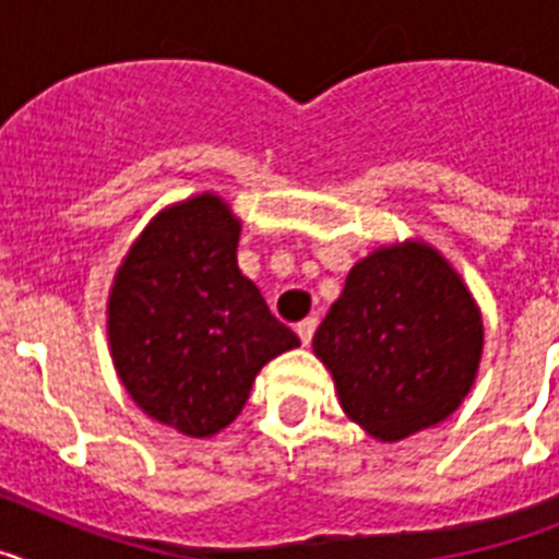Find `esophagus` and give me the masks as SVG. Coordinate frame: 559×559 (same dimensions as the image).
Here are the masks:
<instances>
[{"instance_id":"34e87169","label":"esophagus","mask_w":559,"mask_h":559,"mask_svg":"<svg viewBox=\"0 0 559 559\" xmlns=\"http://www.w3.org/2000/svg\"><path fill=\"white\" fill-rule=\"evenodd\" d=\"M316 324H319V319H316V316H308V319H302V322L296 324V335H299V341H302L305 347H308L310 341H313Z\"/></svg>"}]
</instances>
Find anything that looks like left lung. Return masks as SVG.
<instances>
[{"instance_id":"8db88e82","label":"left lung","mask_w":559,"mask_h":559,"mask_svg":"<svg viewBox=\"0 0 559 559\" xmlns=\"http://www.w3.org/2000/svg\"><path fill=\"white\" fill-rule=\"evenodd\" d=\"M484 330L456 271L423 243L360 260L313 335L341 408L380 442L437 426L471 392Z\"/></svg>"}]
</instances>
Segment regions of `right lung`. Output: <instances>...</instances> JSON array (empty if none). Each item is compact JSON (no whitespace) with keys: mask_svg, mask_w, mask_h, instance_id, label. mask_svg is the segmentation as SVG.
<instances>
[{"mask_svg":"<svg viewBox=\"0 0 559 559\" xmlns=\"http://www.w3.org/2000/svg\"><path fill=\"white\" fill-rule=\"evenodd\" d=\"M240 224L218 195L170 206L128 251L108 299L122 386L153 419L210 437L240 414L257 372L299 338L237 269Z\"/></svg>","mask_w":559,"mask_h":559,"instance_id":"add662e5","label":"right lung"}]
</instances>
